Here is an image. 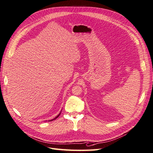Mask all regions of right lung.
<instances>
[{
  "mask_svg": "<svg viewBox=\"0 0 153 153\" xmlns=\"http://www.w3.org/2000/svg\"><path fill=\"white\" fill-rule=\"evenodd\" d=\"M60 114H61V112H60V113H59V114H58V115H57V116H56L55 118H54V119H53V120H49V121H53V120H56V118H57V117H58L60 115Z\"/></svg>",
  "mask_w": 153,
  "mask_h": 153,
  "instance_id": "1",
  "label": "right lung"
}]
</instances>
